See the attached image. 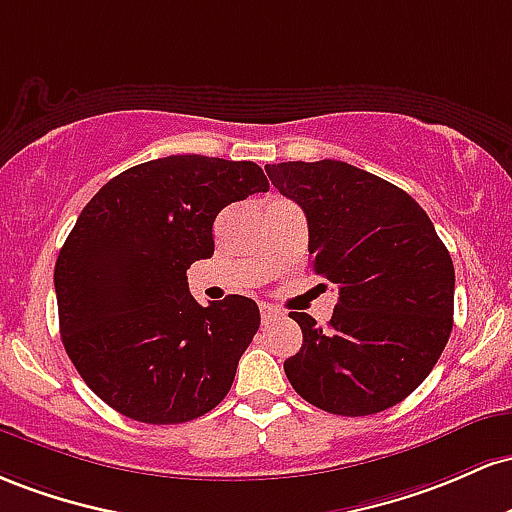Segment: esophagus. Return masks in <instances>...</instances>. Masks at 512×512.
<instances>
[{"label": "esophagus", "instance_id": "34e87169", "mask_svg": "<svg viewBox=\"0 0 512 512\" xmlns=\"http://www.w3.org/2000/svg\"><path fill=\"white\" fill-rule=\"evenodd\" d=\"M280 317V312L275 307H268V304H261V319L263 324H271V321H275Z\"/></svg>", "mask_w": 512, "mask_h": 512}]
</instances>
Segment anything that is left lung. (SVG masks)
Returning <instances> with one entry per match:
<instances>
[{
  "mask_svg": "<svg viewBox=\"0 0 512 512\" xmlns=\"http://www.w3.org/2000/svg\"><path fill=\"white\" fill-rule=\"evenodd\" d=\"M307 215L312 271L338 287L326 326L292 312L302 348L285 375L338 416L399 404L430 375L455 314V266L426 210L394 183L336 159L266 166Z\"/></svg>",
  "mask_w": 512,
  "mask_h": 512,
  "instance_id": "8db88e82",
  "label": "left lung"
}]
</instances>
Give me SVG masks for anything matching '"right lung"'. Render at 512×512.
Masks as SVG:
<instances>
[{
    "label": "right lung",
    "instance_id": "obj_1",
    "mask_svg": "<svg viewBox=\"0 0 512 512\" xmlns=\"http://www.w3.org/2000/svg\"><path fill=\"white\" fill-rule=\"evenodd\" d=\"M261 191L254 162L174 154L86 203L55 263L57 314L67 355L111 409L171 426L225 399L261 314L241 295L203 307L186 271L215 251L217 212Z\"/></svg>",
    "mask_w": 512,
    "mask_h": 512
}]
</instances>
